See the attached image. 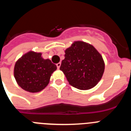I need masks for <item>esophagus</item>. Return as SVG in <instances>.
Wrapping results in <instances>:
<instances>
[{"mask_svg": "<svg viewBox=\"0 0 131 131\" xmlns=\"http://www.w3.org/2000/svg\"><path fill=\"white\" fill-rule=\"evenodd\" d=\"M60 66H61V63H60V62H59V63H58L57 64H56V66H57L58 69H60Z\"/></svg>", "mask_w": 131, "mask_h": 131, "instance_id": "obj_1", "label": "esophagus"}]
</instances>
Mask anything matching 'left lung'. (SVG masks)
<instances>
[{"instance_id": "8db88e82", "label": "left lung", "mask_w": 131, "mask_h": 131, "mask_svg": "<svg viewBox=\"0 0 131 131\" xmlns=\"http://www.w3.org/2000/svg\"><path fill=\"white\" fill-rule=\"evenodd\" d=\"M65 53L60 69L69 84L79 90L94 87L104 72L101 54L92 45L80 40L73 42Z\"/></svg>"}]
</instances>
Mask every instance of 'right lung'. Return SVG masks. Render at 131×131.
<instances>
[{
	"label": "right lung",
	"instance_id": "1",
	"mask_svg": "<svg viewBox=\"0 0 131 131\" xmlns=\"http://www.w3.org/2000/svg\"><path fill=\"white\" fill-rule=\"evenodd\" d=\"M56 69L51 60L42 57V53L29 51L16 61L14 75L21 89L34 93L48 85L52 73Z\"/></svg>",
	"mask_w": 131,
	"mask_h": 131
}]
</instances>
